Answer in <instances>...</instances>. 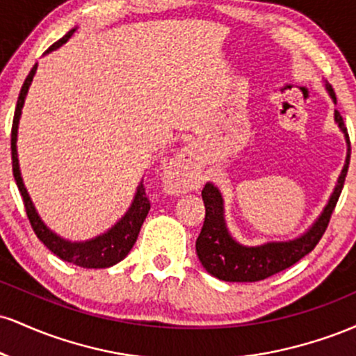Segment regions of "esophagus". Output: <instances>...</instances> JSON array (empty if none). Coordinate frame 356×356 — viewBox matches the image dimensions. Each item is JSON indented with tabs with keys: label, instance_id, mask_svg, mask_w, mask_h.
I'll list each match as a JSON object with an SVG mask.
<instances>
[{
	"label": "esophagus",
	"instance_id": "esophagus-1",
	"mask_svg": "<svg viewBox=\"0 0 356 356\" xmlns=\"http://www.w3.org/2000/svg\"><path fill=\"white\" fill-rule=\"evenodd\" d=\"M199 170H201V167L197 164L194 149L186 147L169 162V167H167V184L175 191L189 189L192 184L197 181Z\"/></svg>",
	"mask_w": 356,
	"mask_h": 356
}]
</instances>
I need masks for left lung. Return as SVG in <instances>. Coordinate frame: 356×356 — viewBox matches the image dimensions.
<instances>
[{"label": "left lung", "instance_id": "obj_1", "mask_svg": "<svg viewBox=\"0 0 356 356\" xmlns=\"http://www.w3.org/2000/svg\"><path fill=\"white\" fill-rule=\"evenodd\" d=\"M332 100L337 104V97L332 85H326ZM334 122L343 134H345L346 145V161L343 170L334 186L330 201L320 214V218L313 222L305 234L291 241H280V243H266L261 246H243L238 241L232 239L224 220V201L222 195L214 184L207 182L202 189V201L206 206V218L204 226L195 241V252L199 261L206 271L218 280L231 281V283H254V281L266 280V277L283 271V269L293 266L301 257L312 252L314 246L320 243L321 236L328 227L330 218H332L334 206L340 197L343 184H345L346 172L350 164V137L343 118L338 110H334Z\"/></svg>", "mask_w": 356, "mask_h": 356}]
</instances>
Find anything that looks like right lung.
I'll use <instances>...</instances> for the list:
<instances>
[{"mask_svg": "<svg viewBox=\"0 0 356 356\" xmlns=\"http://www.w3.org/2000/svg\"><path fill=\"white\" fill-rule=\"evenodd\" d=\"M75 33V28L68 31L63 38H60L58 42L53 43L50 48H48L47 53H50L56 48L61 47L63 43L68 42V38ZM36 67L38 63L31 68V72L28 73L26 80H24L22 92H19L18 104H16L15 117H13V127H11V159H13V175L16 186H18L19 194L23 197L24 209H26V216L30 219L31 227H33L35 234L38 236V239L47 246L53 254H56L60 259L67 261V263L76 264L80 268H110L113 264L120 263L124 257L129 254L130 249L136 244L138 232H140L142 224L147 218L150 211V201L145 194L144 184H138L136 197H134L132 204H130L129 211L125 212L124 218H122L115 226H112L107 232L97 236V238L81 241V243H72V241H67L60 238L58 234H55L47 224L43 222L42 218L36 212L33 202H31L30 194H28L26 187H24L22 172H19V164H18V150H16V138H18V124L19 117H22V108L24 104V99H26L28 88H30L31 81H33V76L36 73Z\"/></svg>", "mask_w": 356, "mask_h": 356, "instance_id": "right-lung-1", "label": "right lung"}]
</instances>
